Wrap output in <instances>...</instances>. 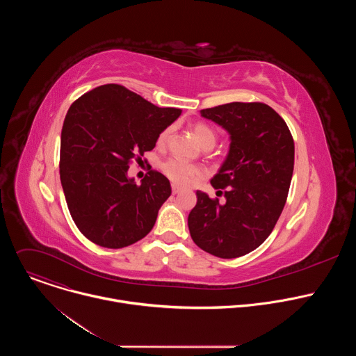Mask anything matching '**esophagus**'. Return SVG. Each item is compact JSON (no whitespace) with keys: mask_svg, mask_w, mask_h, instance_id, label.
Listing matches in <instances>:
<instances>
[{"mask_svg":"<svg viewBox=\"0 0 356 356\" xmlns=\"http://www.w3.org/2000/svg\"><path fill=\"white\" fill-rule=\"evenodd\" d=\"M172 191H173V194H179L181 191V188L179 186H176V184H172Z\"/></svg>","mask_w":356,"mask_h":356,"instance_id":"34e87169","label":"esophagus"}]
</instances>
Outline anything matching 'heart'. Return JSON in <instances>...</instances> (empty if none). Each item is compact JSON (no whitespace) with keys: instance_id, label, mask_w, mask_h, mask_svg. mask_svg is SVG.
I'll return each mask as SVG.
<instances>
[{"instance_id":"obj_1","label":"heart","mask_w":356,"mask_h":356,"mask_svg":"<svg viewBox=\"0 0 356 356\" xmlns=\"http://www.w3.org/2000/svg\"><path fill=\"white\" fill-rule=\"evenodd\" d=\"M170 134H172V127L165 128L158 136V145L165 146L166 142L169 140ZM193 134L197 138V140L200 142V145L204 149H211L217 142L216 131L204 122L194 124ZM161 169L166 175L168 179H170L173 183H176L179 186H187L202 175L201 166L184 162L179 158H170V159L165 161L162 163Z\"/></svg>"}]
</instances>
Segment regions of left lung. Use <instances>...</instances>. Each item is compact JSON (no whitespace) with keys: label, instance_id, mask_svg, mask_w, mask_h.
<instances>
[{"label":"left lung","instance_id":"obj_1","mask_svg":"<svg viewBox=\"0 0 356 356\" xmlns=\"http://www.w3.org/2000/svg\"><path fill=\"white\" fill-rule=\"evenodd\" d=\"M231 135L229 152L211 179L225 201L197 191L188 214L194 243L232 259L265 242L286 204L294 168V140L284 120L264 103H229L201 110Z\"/></svg>","mask_w":356,"mask_h":356}]
</instances>
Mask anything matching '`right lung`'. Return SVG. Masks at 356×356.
<instances>
[{"label": "right lung", "instance_id": "obj_1", "mask_svg": "<svg viewBox=\"0 0 356 356\" xmlns=\"http://www.w3.org/2000/svg\"><path fill=\"white\" fill-rule=\"evenodd\" d=\"M180 114L120 84L95 87L70 106L60 138V181L70 216L87 239L120 249L154 228L170 183L156 170L140 184L127 173Z\"/></svg>", "mask_w": 356, "mask_h": 356}]
</instances>
